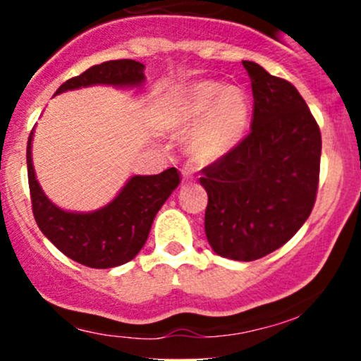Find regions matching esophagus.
I'll return each mask as SVG.
<instances>
[{"mask_svg": "<svg viewBox=\"0 0 361 361\" xmlns=\"http://www.w3.org/2000/svg\"><path fill=\"white\" fill-rule=\"evenodd\" d=\"M183 180H185V181L194 180V174H192L190 171H188V169H185V171H183Z\"/></svg>", "mask_w": 361, "mask_h": 361, "instance_id": "1", "label": "esophagus"}]
</instances>
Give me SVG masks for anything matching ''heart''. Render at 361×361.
<instances>
[{"mask_svg": "<svg viewBox=\"0 0 361 361\" xmlns=\"http://www.w3.org/2000/svg\"><path fill=\"white\" fill-rule=\"evenodd\" d=\"M250 103L245 92L220 82H202L190 87L181 104L185 122L206 118L190 141V152L201 162L227 154L246 129Z\"/></svg>", "mask_w": 361, "mask_h": 361, "instance_id": "b5f03b06", "label": "heart"}]
</instances>
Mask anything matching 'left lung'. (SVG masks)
<instances>
[{
    "instance_id": "obj_1",
    "label": "left lung",
    "mask_w": 361,
    "mask_h": 361,
    "mask_svg": "<svg viewBox=\"0 0 361 361\" xmlns=\"http://www.w3.org/2000/svg\"><path fill=\"white\" fill-rule=\"evenodd\" d=\"M253 90L250 133L202 169L206 238L214 253L251 262L281 248L316 202L322 133L292 83L243 61Z\"/></svg>"
}]
</instances>
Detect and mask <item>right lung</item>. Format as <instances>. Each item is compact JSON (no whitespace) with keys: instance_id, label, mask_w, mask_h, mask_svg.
Instances as JSON below:
<instances>
[{"instance_id":"add662e5","label":"right lung","mask_w":361,"mask_h":361,"mask_svg":"<svg viewBox=\"0 0 361 361\" xmlns=\"http://www.w3.org/2000/svg\"><path fill=\"white\" fill-rule=\"evenodd\" d=\"M143 68L133 59L106 61L66 80L56 94L94 83L137 85L145 78ZM31 140L32 130L27 140V180L39 231L66 257L87 267L110 269L133 260L147 243L155 214L180 185V171L169 167L154 176H134L103 209L68 213L54 206L39 188L31 162Z\"/></svg>"}]
</instances>
